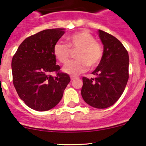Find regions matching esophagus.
Wrapping results in <instances>:
<instances>
[{
	"mask_svg": "<svg viewBox=\"0 0 146 146\" xmlns=\"http://www.w3.org/2000/svg\"><path fill=\"white\" fill-rule=\"evenodd\" d=\"M79 77H78V76H70V79H71V80H75V79H77Z\"/></svg>",
	"mask_w": 146,
	"mask_h": 146,
	"instance_id": "1",
	"label": "esophagus"
}]
</instances>
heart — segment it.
Segmentation results:
<instances>
[{
    "mask_svg": "<svg viewBox=\"0 0 146 146\" xmlns=\"http://www.w3.org/2000/svg\"><path fill=\"white\" fill-rule=\"evenodd\" d=\"M66 44L56 42L53 47L54 56L61 64L68 62L71 51H76L77 59L68 63L64 70L71 76L80 74L88 70L97 67L103 58L102 46L95 39L93 35L88 30H80L66 37Z\"/></svg>",
    "mask_w": 146,
    "mask_h": 146,
    "instance_id": "1",
    "label": "heart"
}]
</instances>
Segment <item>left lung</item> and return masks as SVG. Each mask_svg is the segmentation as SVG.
<instances>
[{"instance_id":"1","label":"left lung","mask_w":146,"mask_h":146,"mask_svg":"<svg viewBox=\"0 0 146 146\" xmlns=\"http://www.w3.org/2000/svg\"><path fill=\"white\" fill-rule=\"evenodd\" d=\"M104 45L101 62L92 74L95 78H82L81 95L87 104L104 109L113 105L121 96L129 80V58L127 50L115 36L99 30Z\"/></svg>"}]
</instances>
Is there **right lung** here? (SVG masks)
<instances>
[{
	"label": "right lung",
	"mask_w": 146,
	"mask_h": 146,
	"mask_svg": "<svg viewBox=\"0 0 146 146\" xmlns=\"http://www.w3.org/2000/svg\"><path fill=\"white\" fill-rule=\"evenodd\" d=\"M64 33L60 28L41 31L26 38L13 56V85L20 99L32 110L44 111L56 106L70 81L68 75L56 65L53 52L54 45Z\"/></svg>",
	"instance_id": "right-lung-1"
}]
</instances>
